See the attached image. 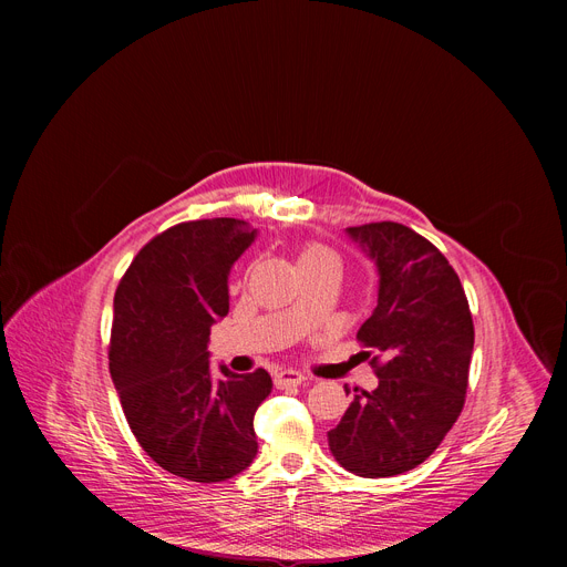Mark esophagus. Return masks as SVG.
Segmentation results:
<instances>
[{
	"label": "esophagus",
	"mask_w": 567,
	"mask_h": 567,
	"mask_svg": "<svg viewBox=\"0 0 567 567\" xmlns=\"http://www.w3.org/2000/svg\"><path fill=\"white\" fill-rule=\"evenodd\" d=\"M306 377L296 370H282L276 374V385L278 389H293V385H301Z\"/></svg>",
	"instance_id": "1"
}]
</instances>
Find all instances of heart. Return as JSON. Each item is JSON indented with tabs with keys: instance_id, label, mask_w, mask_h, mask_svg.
Here are the masks:
<instances>
[{
	"instance_id": "obj_1",
	"label": "heart",
	"mask_w": 567,
	"mask_h": 567,
	"mask_svg": "<svg viewBox=\"0 0 567 567\" xmlns=\"http://www.w3.org/2000/svg\"><path fill=\"white\" fill-rule=\"evenodd\" d=\"M299 266L301 268H317V266H336L338 268V257L329 246H323L319 241H310L299 252Z\"/></svg>"
}]
</instances>
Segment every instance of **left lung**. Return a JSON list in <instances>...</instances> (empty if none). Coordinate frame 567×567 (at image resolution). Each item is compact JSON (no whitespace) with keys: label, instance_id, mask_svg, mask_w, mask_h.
I'll return each instance as SVG.
<instances>
[{"label":"left lung","instance_id":"1","mask_svg":"<svg viewBox=\"0 0 567 567\" xmlns=\"http://www.w3.org/2000/svg\"><path fill=\"white\" fill-rule=\"evenodd\" d=\"M347 234L379 271L377 308L355 336L379 385L353 389L329 449L347 471L389 478L423 464L460 419L473 319L455 268L425 236L391 220Z\"/></svg>","mask_w":567,"mask_h":567}]
</instances>
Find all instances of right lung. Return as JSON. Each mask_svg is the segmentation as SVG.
Segmentation results:
<instances>
[{
	"label": "right lung",
	"instance_id": "1",
	"mask_svg": "<svg viewBox=\"0 0 567 567\" xmlns=\"http://www.w3.org/2000/svg\"><path fill=\"white\" fill-rule=\"evenodd\" d=\"M255 234L236 218L178 223L135 255L114 293L110 374L126 421L148 457L193 483L252 464L255 411L274 389L261 368L214 377L206 351L229 312V268Z\"/></svg>",
	"mask_w": 567,
	"mask_h": 567
}]
</instances>
